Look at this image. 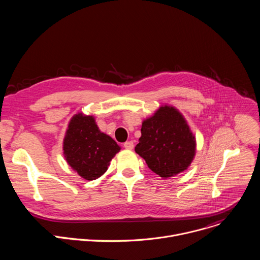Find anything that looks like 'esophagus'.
<instances>
[{"instance_id":"1","label":"esophagus","mask_w":260,"mask_h":260,"mask_svg":"<svg viewBox=\"0 0 260 260\" xmlns=\"http://www.w3.org/2000/svg\"><path fill=\"white\" fill-rule=\"evenodd\" d=\"M123 147L127 150H132V149H134V143L132 141H127L123 144Z\"/></svg>"}]
</instances>
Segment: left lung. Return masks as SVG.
Masks as SVG:
<instances>
[{
  "instance_id": "1",
  "label": "left lung",
  "mask_w": 260,
  "mask_h": 260,
  "mask_svg": "<svg viewBox=\"0 0 260 260\" xmlns=\"http://www.w3.org/2000/svg\"><path fill=\"white\" fill-rule=\"evenodd\" d=\"M135 151L152 172L167 179L186 170L196 155V137L172 106L160 107L142 123Z\"/></svg>"
}]
</instances>
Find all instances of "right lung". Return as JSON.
I'll list each match as a JSON object with an SVG mask.
<instances>
[{"instance_id":"1","label":"right lung","mask_w":260,"mask_h":260,"mask_svg":"<svg viewBox=\"0 0 260 260\" xmlns=\"http://www.w3.org/2000/svg\"><path fill=\"white\" fill-rule=\"evenodd\" d=\"M63 155L68 165L85 180H95L107 170L120 147L102 133L93 116L74 115L63 139Z\"/></svg>"}]
</instances>
